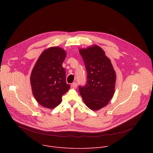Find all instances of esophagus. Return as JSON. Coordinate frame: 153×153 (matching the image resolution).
Instances as JSON below:
<instances>
[{"mask_svg": "<svg viewBox=\"0 0 153 153\" xmlns=\"http://www.w3.org/2000/svg\"><path fill=\"white\" fill-rule=\"evenodd\" d=\"M71 87L72 88H74V89H76V88L77 87V83H76V82L72 83L71 85Z\"/></svg>", "mask_w": 153, "mask_h": 153, "instance_id": "1", "label": "esophagus"}]
</instances>
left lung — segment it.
<instances>
[{"label":"left lung","mask_w":153,"mask_h":153,"mask_svg":"<svg viewBox=\"0 0 153 153\" xmlns=\"http://www.w3.org/2000/svg\"><path fill=\"white\" fill-rule=\"evenodd\" d=\"M87 72L85 85L79 91L86 106L98 110L106 106L115 92V71L102 48L97 45L79 50Z\"/></svg>","instance_id":"obj_1"}]
</instances>
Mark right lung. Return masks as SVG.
Listing matches in <instances>:
<instances>
[{
	"mask_svg": "<svg viewBox=\"0 0 153 153\" xmlns=\"http://www.w3.org/2000/svg\"><path fill=\"white\" fill-rule=\"evenodd\" d=\"M66 53L59 47H52L40 55L32 70L30 82L36 101L43 107L54 108L59 105L62 96L69 89L66 71L62 66Z\"/></svg>",
	"mask_w": 153,
	"mask_h": 153,
	"instance_id": "obj_1",
	"label": "right lung"
}]
</instances>
